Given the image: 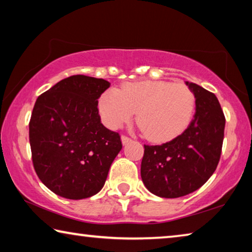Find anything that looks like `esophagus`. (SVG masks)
<instances>
[{"label": "esophagus", "mask_w": 252, "mask_h": 252, "mask_svg": "<svg viewBox=\"0 0 252 252\" xmlns=\"http://www.w3.org/2000/svg\"><path fill=\"white\" fill-rule=\"evenodd\" d=\"M121 140H122V143L123 144H126L127 142L131 141V138H129V136H126V135H122L121 136Z\"/></svg>", "instance_id": "obj_1"}]
</instances>
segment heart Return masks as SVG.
I'll use <instances>...</instances> for the list:
<instances>
[{
  "instance_id": "obj_1",
  "label": "heart",
  "mask_w": 252,
  "mask_h": 252,
  "mask_svg": "<svg viewBox=\"0 0 252 252\" xmlns=\"http://www.w3.org/2000/svg\"><path fill=\"white\" fill-rule=\"evenodd\" d=\"M99 110L104 123L112 129L136 120L149 139L168 141L186 129L192 118L194 95L183 83L144 80L111 88L101 95Z\"/></svg>"
}]
</instances>
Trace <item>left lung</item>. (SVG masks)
I'll return each mask as SVG.
<instances>
[{"label":"left lung","mask_w":252,"mask_h":252,"mask_svg":"<svg viewBox=\"0 0 252 252\" xmlns=\"http://www.w3.org/2000/svg\"><path fill=\"white\" fill-rule=\"evenodd\" d=\"M195 97L192 121L180 135L161 146L144 144L141 178L151 193L179 198L198 190L219 163L225 118L217 96L186 82Z\"/></svg>","instance_id":"8db88e82"}]
</instances>
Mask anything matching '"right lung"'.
Segmentation results:
<instances>
[{"label": "right lung", "instance_id": "right-lung-1", "mask_svg": "<svg viewBox=\"0 0 252 252\" xmlns=\"http://www.w3.org/2000/svg\"><path fill=\"white\" fill-rule=\"evenodd\" d=\"M110 82L72 75L37 97L29 123L33 167L60 197L80 200L103 188L122 149L120 135L102 125L97 99Z\"/></svg>", "mask_w": 252, "mask_h": 252}]
</instances>
